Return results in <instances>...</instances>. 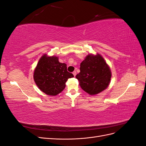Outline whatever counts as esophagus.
Instances as JSON below:
<instances>
[{
    "mask_svg": "<svg viewBox=\"0 0 146 146\" xmlns=\"http://www.w3.org/2000/svg\"><path fill=\"white\" fill-rule=\"evenodd\" d=\"M72 74H73V75H74V77H76V74H77V72H76V71H74V72H72Z\"/></svg>",
    "mask_w": 146,
    "mask_h": 146,
    "instance_id": "esophagus-1",
    "label": "esophagus"
}]
</instances>
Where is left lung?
<instances>
[{
	"label": "left lung",
	"instance_id": "left-lung-1",
	"mask_svg": "<svg viewBox=\"0 0 146 146\" xmlns=\"http://www.w3.org/2000/svg\"><path fill=\"white\" fill-rule=\"evenodd\" d=\"M80 70L76 77L82 89L89 94H98L108 86L111 72L100 54L88 55L80 63Z\"/></svg>",
	"mask_w": 146,
	"mask_h": 146
}]
</instances>
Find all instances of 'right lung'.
<instances>
[{"mask_svg":"<svg viewBox=\"0 0 146 146\" xmlns=\"http://www.w3.org/2000/svg\"><path fill=\"white\" fill-rule=\"evenodd\" d=\"M74 77L68 72L67 65L60 63L55 56L43 55L34 70L33 78L39 89L48 96H56L62 91L68 78Z\"/></svg>","mask_w":146,"mask_h":146,"instance_id":"right-lung-1","label":"right lung"}]
</instances>
